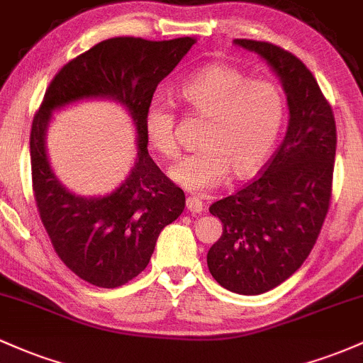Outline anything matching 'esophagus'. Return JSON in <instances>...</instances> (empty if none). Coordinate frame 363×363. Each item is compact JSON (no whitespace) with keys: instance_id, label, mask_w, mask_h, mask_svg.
<instances>
[{"instance_id":"34e87169","label":"esophagus","mask_w":363,"mask_h":363,"mask_svg":"<svg viewBox=\"0 0 363 363\" xmlns=\"http://www.w3.org/2000/svg\"><path fill=\"white\" fill-rule=\"evenodd\" d=\"M186 205H188V210L193 215L201 213L203 210H205V203L201 201L200 196H194V194L188 196V200H186Z\"/></svg>"}]
</instances>
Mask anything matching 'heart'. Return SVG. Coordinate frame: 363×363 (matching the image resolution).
<instances>
[{"instance_id": "b5f03b06", "label": "heart", "mask_w": 363, "mask_h": 363, "mask_svg": "<svg viewBox=\"0 0 363 363\" xmlns=\"http://www.w3.org/2000/svg\"><path fill=\"white\" fill-rule=\"evenodd\" d=\"M186 106L208 118L200 136L201 148L170 169V177L186 189L201 191L230 175L257 172L276 148L288 113L284 91L276 82L252 79L236 67L213 63L198 70L179 87ZM150 146L163 158H174L175 115L169 103L151 99L145 111Z\"/></svg>"}]
</instances>
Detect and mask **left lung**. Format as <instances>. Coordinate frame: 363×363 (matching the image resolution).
<instances>
[{
    "label": "left lung",
    "mask_w": 363,
    "mask_h": 363,
    "mask_svg": "<svg viewBox=\"0 0 363 363\" xmlns=\"http://www.w3.org/2000/svg\"><path fill=\"white\" fill-rule=\"evenodd\" d=\"M272 67L288 96L284 141L260 175L210 206L222 236L206 264L222 288L262 294L291 277L320 234L333 194L336 121L313 74L281 46L234 39Z\"/></svg>",
    "instance_id": "1"
}]
</instances>
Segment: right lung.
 <instances>
[{"label": "right lung", "mask_w": 363, "mask_h": 363, "mask_svg": "<svg viewBox=\"0 0 363 363\" xmlns=\"http://www.w3.org/2000/svg\"><path fill=\"white\" fill-rule=\"evenodd\" d=\"M194 43L193 38H111L98 43L60 69L34 115L30 169L39 217L60 260L98 288H118L141 274L158 234L184 210V191L148 155L145 111L162 79ZM86 97L121 102L138 130L133 170L113 194L99 199L77 197L63 189L50 170L44 146L50 111Z\"/></svg>", "instance_id": "obj_1"}]
</instances>
